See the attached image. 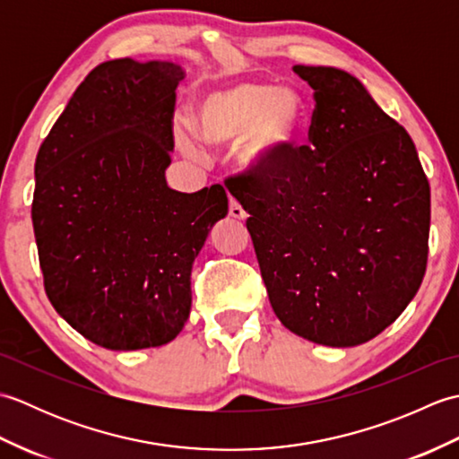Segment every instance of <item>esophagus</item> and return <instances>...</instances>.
<instances>
[{
    "mask_svg": "<svg viewBox=\"0 0 459 459\" xmlns=\"http://www.w3.org/2000/svg\"><path fill=\"white\" fill-rule=\"evenodd\" d=\"M229 214L232 219H247V211L242 209V204L230 197V204H229Z\"/></svg>",
    "mask_w": 459,
    "mask_h": 459,
    "instance_id": "obj_1",
    "label": "esophagus"
}]
</instances>
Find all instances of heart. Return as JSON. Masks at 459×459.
<instances>
[{
	"label": "heart",
	"instance_id": "obj_1",
	"mask_svg": "<svg viewBox=\"0 0 459 459\" xmlns=\"http://www.w3.org/2000/svg\"><path fill=\"white\" fill-rule=\"evenodd\" d=\"M304 104L294 92L264 82H240L203 92L195 102L191 128L207 145L240 143V163L270 173L281 168L304 130ZM185 148L197 152L185 138Z\"/></svg>",
	"mask_w": 459,
	"mask_h": 459
}]
</instances>
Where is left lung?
Masks as SVG:
<instances>
[{
	"label": "left lung",
	"instance_id": "obj_1",
	"mask_svg": "<svg viewBox=\"0 0 459 459\" xmlns=\"http://www.w3.org/2000/svg\"><path fill=\"white\" fill-rule=\"evenodd\" d=\"M314 89L307 138L281 168L224 181L247 229L270 304L291 333L327 347L377 337L422 284L430 183L414 142L355 76L296 65Z\"/></svg>",
	"mask_w": 459,
	"mask_h": 459
}]
</instances>
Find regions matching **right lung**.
Returning <instances> with one entry per match:
<instances>
[{
    "label": "right lung",
    "instance_id": "1",
    "mask_svg": "<svg viewBox=\"0 0 459 459\" xmlns=\"http://www.w3.org/2000/svg\"><path fill=\"white\" fill-rule=\"evenodd\" d=\"M181 66L106 61L86 74L35 160L31 219L56 314L112 351L160 347L191 311V268L227 217L222 185L168 187Z\"/></svg>",
    "mask_w": 459,
    "mask_h": 459
}]
</instances>
